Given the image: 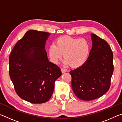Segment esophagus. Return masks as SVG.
<instances>
[{
    "label": "esophagus",
    "mask_w": 122,
    "mask_h": 122,
    "mask_svg": "<svg viewBox=\"0 0 122 122\" xmlns=\"http://www.w3.org/2000/svg\"><path fill=\"white\" fill-rule=\"evenodd\" d=\"M61 70L62 73H65V72H66V71H67V70H66V69H64V68H62L61 69Z\"/></svg>",
    "instance_id": "1"
}]
</instances>
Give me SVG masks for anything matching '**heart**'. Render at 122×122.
Returning <instances> with one entry per match:
<instances>
[{"instance_id": "b5f03b06", "label": "heart", "mask_w": 122, "mask_h": 122, "mask_svg": "<svg viewBox=\"0 0 122 122\" xmlns=\"http://www.w3.org/2000/svg\"><path fill=\"white\" fill-rule=\"evenodd\" d=\"M91 46L85 39L65 36L59 38L55 45L49 47L48 54L51 61L57 63L63 54L64 63L73 68L83 65L90 54Z\"/></svg>"}]
</instances>
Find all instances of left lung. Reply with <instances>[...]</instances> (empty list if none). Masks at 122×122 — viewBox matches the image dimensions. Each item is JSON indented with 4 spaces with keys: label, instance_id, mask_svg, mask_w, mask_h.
<instances>
[{
    "label": "left lung",
    "instance_id": "obj_1",
    "mask_svg": "<svg viewBox=\"0 0 122 122\" xmlns=\"http://www.w3.org/2000/svg\"><path fill=\"white\" fill-rule=\"evenodd\" d=\"M91 38L92 48L87 60L69 72L74 94L84 101L95 100L106 93L113 71V53L109 44L95 34Z\"/></svg>",
    "mask_w": 122,
    "mask_h": 122
}]
</instances>
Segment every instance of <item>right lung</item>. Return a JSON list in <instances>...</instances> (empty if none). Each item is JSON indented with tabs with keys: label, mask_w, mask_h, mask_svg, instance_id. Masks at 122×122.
Segmentation results:
<instances>
[{
	"label": "right lung",
	"mask_w": 122,
	"mask_h": 122,
	"mask_svg": "<svg viewBox=\"0 0 122 122\" xmlns=\"http://www.w3.org/2000/svg\"><path fill=\"white\" fill-rule=\"evenodd\" d=\"M49 33L30 30L16 42L9 57V74L20 98L34 104L45 103L52 95L55 80L62 75L49 62L45 50Z\"/></svg>",
	"instance_id": "1"
}]
</instances>
